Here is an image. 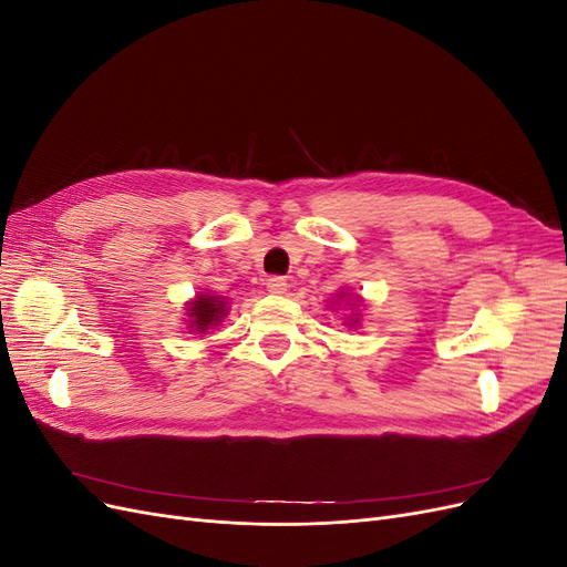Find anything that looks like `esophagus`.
<instances>
[{
    "label": "esophagus",
    "mask_w": 567,
    "mask_h": 567,
    "mask_svg": "<svg viewBox=\"0 0 567 567\" xmlns=\"http://www.w3.org/2000/svg\"><path fill=\"white\" fill-rule=\"evenodd\" d=\"M286 288H288V284H286V279H281V277L267 279V290H269L271 296H284Z\"/></svg>",
    "instance_id": "34e87169"
}]
</instances>
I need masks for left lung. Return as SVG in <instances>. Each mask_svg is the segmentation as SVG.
Returning a JSON list of instances; mask_svg holds the SVG:
<instances>
[{"mask_svg":"<svg viewBox=\"0 0 567 567\" xmlns=\"http://www.w3.org/2000/svg\"><path fill=\"white\" fill-rule=\"evenodd\" d=\"M331 307H346L348 310V317H342L348 326V329H357L359 323H362V310H364V298L362 296H352V293H348V290H340V293H336V300L331 302Z\"/></svg>","mask_w":567,"mask_h":567,"instance_id":"8db88e82","label":"left lung"}]
</instances>
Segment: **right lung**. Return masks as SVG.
Returning a JSON list of instances; mask_svg holds the SVG:
<instances>
[{"label": "right lung", "mask_w": 567, "mask_h": 567, "mask_svg": "<svg viewBox=\"0 0 567 567\" xmlns=\"http://www.w3.org/2000/svg\"><path fill=\"white\" fill-rule=\"evenodd\" d=\"M184 312L186 331L208 333L210 329H217L229 315V300L225 296L213 293V290H200L192 300L184 302Z\"/></svg>", "instance_id": "1"}]
</instances>
